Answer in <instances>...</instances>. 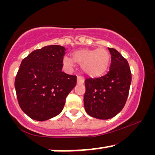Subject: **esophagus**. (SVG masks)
<instances>
[{"label": "esophagus", "mask_w": 155, "mask_h": 155, "mask_svg": "<svg viewBox=\"0 0 155 155\" xmlns=\"http://www.w3.org/2000/svg\"><path fill=\"white\" fill-rule=\"evenodd\" d=\"M77 82L78 83H83L84 82L83 77H82V76H77Z\"/></svg>", "instance_id": "obj_1"}]
</instances>
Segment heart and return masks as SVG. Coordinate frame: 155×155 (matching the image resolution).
<instances>
[{
	"label": "heart",
	"mask_w": 155,
	"mask_h": 155,
	"mask_svg": "<svg viewBox=\"0 0 155 155\" xmlns=\"http://www.w3.org/2000/svg\"><path fill=\"white\" fill-rule=\"evenodd\" d=\"M73 59L76 63L82 65V70L85 74L98 76L104 74L107 70L110 55L104 48L97 49L82 48L73 52ZM73 61L68 57L64 58V63L68 68H73Z\"/></svg>",
	"instance_id": "1"
}]
</instances>
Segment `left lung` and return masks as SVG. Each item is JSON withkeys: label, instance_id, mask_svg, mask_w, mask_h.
Here are the masks:
<instances>
[{"label": "left lung", "instance_id": "left-lung-1", "mask_svg": "<svg viewBox=\"0 0 155 155\" xmlns=\"http://www.w3.org/2000/svg\"><path fill=\"white\" fill-rule=\"evenodd\" d=\"M111 54L109 72L104 76L85 80L84 106L86 112L98 119H109L119 113L127 100L131 72L127 61L116 49Z\"/></svg>", "mask_w": 155, "mask_h": 155}]
</instances>
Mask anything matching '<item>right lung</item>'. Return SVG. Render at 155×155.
I'll return each mask as SVG.
<instances>
[{
	"label": "right lung",
	"mask_w": 155,
	"mask_h": 155,
	"mask_svg": "<svg viewBox=\"0 0 155 155\" xmlns=\"http://www.w3.org/2000/svg\"><path fill=\"white\" fill-rule=\"evenodd\" d=\"M65 48L44 46L21 61L15 79L19 107L30 118L46 121L58 115L77 77L61 71Z\"/></svg>",
	"instance_id": "add662e5"
}]
</instances>
